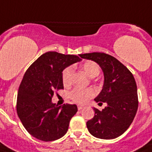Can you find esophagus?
I'll return each instance as SVG.
<instances>
[{
    "label": "esophagus",
    "mask_w": 152,
    "mask_h": 152,
    "mask_svg": "<svg viewBox=\"0 0 152 152\" xmlns=\"http://www.w3.org/2000/svg\"><path fill=\"white\" fill-rule=\"evenodd\" d=\"M83 108V106H78V110H80L82 109Z\"/></svg>",
    "instance_id": "1"
}]
</instances>
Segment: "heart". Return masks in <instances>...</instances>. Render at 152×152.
Segmentation results:
<instances>
[{
	"label": "heart",
	"mask_w": 152,
	"mask_h": 152,
	"mask_svg": "<svg viewBox=\"0 0 152 152\" xmlns=\"http://www.w3.org/2000/svg\"><path fill=\"white\" fill-rule=\"evenodd\" d=\"M82 69L90 77H96L100 72V68L96 62L93 61H87L82 64ZM72 69L69 67L64 70L62 73V82L64 86L71 84ZM95 95V91L93 88H76L72 91L69 96L75 102L83 104Z\"/></svg>",
	"instance_id": "1"
}]
</instances>
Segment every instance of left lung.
<instances>
[{"mask_svg": "<svg viewBox=\"0 0 152 152\" xmlns=\"http://www.w3.org/2000/svg\"><path fill=\"white\" fill-rule=\"evenodd\" d=\"M96 62L102 70L104 83L95 98L99 105L106 102L102 110L93 108L95 116L87 127L95 137L111 140L122 135L129 129L138 109L137 87L131 72L115 57L104 53L80 55Z\"/></svg>", "mask_w": 152, "mask_h": 152, "instance_id": "1", "label": "left lung"}]
</instances>
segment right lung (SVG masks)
Listing matches in <instances>:
<instances>
[{
  "mask_svg": "<svg viewBox=\"0 0 152 152\" xmlns=\"http://www.w3.org/2000/svg\"><path fill=\"white\" fill-rule=\"evenodd\" d=\"M80 61L76 55L46 52L25 72L18 91L16 110L26 130L38 140L53 141L64 136L69 129L77 106H57L52 102V97L55 90L64 88L63 70Z\"/></svg>",
  "mask_w": 152,
  "mask_h": 152,
  "instance_id": "1",
  "label": "right lung"
}]
</instances>
